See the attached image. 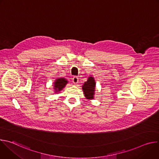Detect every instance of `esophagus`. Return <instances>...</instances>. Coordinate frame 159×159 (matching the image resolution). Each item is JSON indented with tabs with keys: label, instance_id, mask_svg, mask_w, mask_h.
Segmentation results:
<instances>
[{
	"label": "esophagus",
	"instance_id": "34e87169",
	"mask_svg": "<svg viewBox=\"0 0 159 159\" xmlns=\"http://www.w3.org/2000/svg\"><path fill=\"white\" fill-rule=\"evenodd\" d=\"M72 82L74 83V84H77L78 82H79V78L77 76H74L72 79Z\"/></svg>",
	"mask_w": 159,
	"mask_h": 159
}]
</instances>
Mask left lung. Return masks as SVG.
I'll return each mask as SVG.
<instances>
[{"instance_id":"obj_1","label":"left lung","mask_w":159,"mask_h":159,"mask_svg":"<svg viewBox=\"0 0 159 159\" xmlns=\"http://www.w3.org/2000/svg\"><path fill=\"white\" fill-rule=\"evenodd\" d=\"M96 83L93 77H89L82 86L83 91L87 99H93L95 91Z\"/></svg>"}]
</instances>
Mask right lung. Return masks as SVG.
Returning a JSON list of instances; mask_svg holds the SVG:
<instances>
[{"label":"right lung","instance_id":"add662e5","mask_svg":"<svg viewBox=\"0 0 159 159\" xmlns=\"http://www.w3.org/2000/svg\"><path fill=\"white\" fill-rule=\"evenodd\" d=\"M67 82V80L64 78H60L57 79L54 84V89L56 90V92L61 90L65 86Z\"/></svg>","mask_w":159,"mask_h":159}]
</instances>
